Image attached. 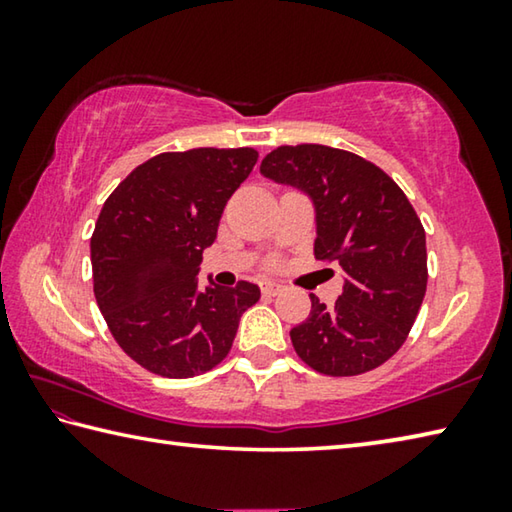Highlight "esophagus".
Returning a JSON list of instances; mask_svg holds the SVG:
<instances>
[{
  "instance_id": "obj_1",
  "label": "esophagus",
  "mask_w": 512,
  "mask_h": 512,
  "mask_svg": "<svg viewBox=\"0 0 512 512\" xmlns=\"http://www.w3.org/2000/svg\"><path fill=\"white\" fill-rule=\"evenodd\" d=\"M282 291V284L280 282H273V280H266L262 282V293L264 296H277V293Z\"/></svg>"
}]
</instances>
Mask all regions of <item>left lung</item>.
Returning <instances> with one entry per match:
<instances>
[{
  "label": "left lung",
  "mask_w": 512,
  "mask_h": 512,
  "mask_svg": "<svg viewBox=\"0 0 512 512\" xmlns=\"http://www.w3.org/2000/svg\"><path fill=\"white\" fill-rule=\"evenodd\" d=\"M262 173L314 198V255L339 264L334 307L311 293L305 323L291 329L298 357L329 377L379 368L402 348L427 293V239L400 185L357 153L323 144L277 146Z\"/></svg>",
  "instance_id": "1"
}]
</instances>
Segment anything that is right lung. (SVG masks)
Segmentation results:
<instances>
[{
  "mask_svg": "<svg viewBox=\"0 0 512 512\" xmlns=\"http://www.w3.org/2000/svg\"><path fill=\"white\" fill-rule=\"evenodd\" d=\"M257 151L160 153L133 169L101 207L90 239L94 298L119 348L153 375L187 379L228 357L259 287L198 289L203 250Z\"/></svg>",
  "mask_w": 512,
  "mask_h": 512,
  "instance_id": "obj_1",
  "label": "right lung"
}]
</instances>
